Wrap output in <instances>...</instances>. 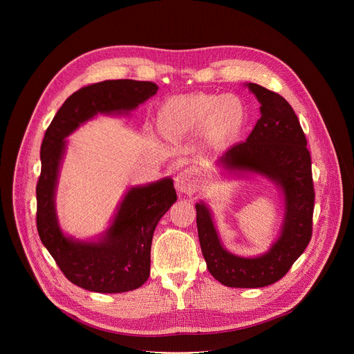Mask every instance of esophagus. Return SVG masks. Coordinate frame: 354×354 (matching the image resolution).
<instances>
[{"label":"esophagus","mask_w":354,"mask_h":354,"mask_svg":"<svg viewBox=\"0 0 354 354\" xmlns=\"http://www.w3.org/2000/svg\"><path fill=\"white\" fill-rule=\"evenodd\" d=\"M198 185L200 180L193 169H183L175 178V186L180 193L192 194L198 189Z\"/></svg>","instance_id":"1"}]
</instances>
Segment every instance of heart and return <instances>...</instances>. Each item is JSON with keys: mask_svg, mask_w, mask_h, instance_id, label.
Returning <instances> with one entry per match:
<instances>
[{"mask_svg": "<svg viewBox=\"0 0 354 354\" xmlns=\"http://www.w3.org/2000/svg\"><path fill=\"white\" fill-rule=\"evenodd\" d=\"M158 127L168 137H182L205 129V145L220 148L241 130L245 111L234 95L196 93L168 99L158 112Z\"/></svg>", "mask_w": 354, "mask_h": 354, "instance_id": "heart-1", "label": "heart"}]
</instances>
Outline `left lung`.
I'll return each instance as SVG.
<instances>
[{
	"instance_id": "8db88e82",
	"label": "left lung",
	"mask_w": 354,
	"mask_h": 354,
	"mask_svg": "<svg viewBox=\"0 0 354 354\" xmlns=\"http://www.w3.org/2000/svg\"><path fill=\"white\" fill-rule=\"evenodd\" d=\"M261 104V119L246 141L228 148L217 160L234 174H259L284 196L281 232L261 257L242 258L224 249L209 207L196 203L201 252L212 276L227 287L257 288L280 280L306 250L313 236L314 182L311 154L299 120L287 100L258 84H245Z\"/></svg>"
}]
</instances>
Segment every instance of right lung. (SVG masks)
I'll use <instances>...</instances> for the list:
<instances>
[{
    "label": "right lung",
    "instance_id": "1",
    "mask_svg": "<svg viewBox=\"0 0 354 354\" xmlns=\"http://www.w3.org/2000/svg\"><path fill=\"white\" fill-rule=\"evenodd\" d=\"M157 91L154 82L134 80L86 85L67 97L44 133L36 186L37 232L64 276L88 291L124 292L147 281L153 235L161 217L176 201V192L171 178L131 187L112 225L97 242L66 236L55 206L59 169L67 145L64 138L97 113H129Z\"/></svg>",
    "mask_w": 354,
    "mask_h": 354
}]
</instances>
